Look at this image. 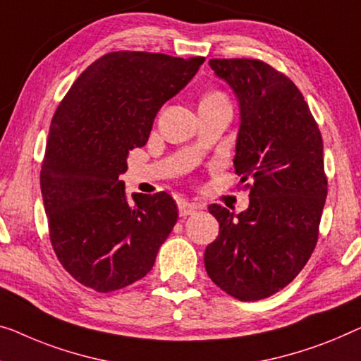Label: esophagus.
<instances>
[{"instance_id":"obj_1","label":"esophagus","mask_w":361,"mask_h":361,"mask_svg":"<svg viewBox=\"0 0 361 361\" xmlns=\"http://www.w3.org/2000/svg\"><path fill=\"white\" fill-rule=\"evenodd\" d=\"M199 209H201V206H199V204H196V202L181 201V202L178 204V211H180V215H181V217H186V215L195 214V212H197V211H199Z\"/></svg>"}]
</instances>
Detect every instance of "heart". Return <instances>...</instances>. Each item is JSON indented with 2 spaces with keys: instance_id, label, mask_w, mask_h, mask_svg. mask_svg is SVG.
<instances>
[{
  "instance_id": "b5f03b06",
  "label": "heart",
  "mask_w": 361,
  "mask_h": 361,
  "mask_svg": "<svg viewBox=\"0 0 361 361\" xmlns=\"http://www.w3.org/2000/svg\"><path fill=\"white\" fill-rule=\"evenodd\" d=\"M209 97H222V95H220V94H209L206 99H209Z\"/></svg>"
}]
</instances>
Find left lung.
Listing matches in <instances>:
<instances>
[{
    "label": "left lung",
    "instance_id": "obj_1",
    "mask_svg": "<svg viewBox=\"0 0 361 361\" xmlns=\"http://www.w3.org/2000/svg\"><path fill=\"white\" fill-rule=\"evenodd\" d=\"M238 100L233 166L251 180L250 206L235 215L211 204L219 236L204 252L207 276L241 301L277 293L298 276L318 241L327 196L322 139L292 80L257 60H211Z\"/></svg>",
    "mask_w": 361,
    "mask_h": 361
}]
</instances>
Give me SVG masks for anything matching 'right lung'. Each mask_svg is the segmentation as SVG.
Instances as JSON below:
<instances>
[{"label":"right lung","mask_w":361,"mask_h":361,"mask_svg":"<svg viewBox=\"0 0 361 361\" xmlns=\"http://www.w3.org/2000/svg\"><path fill=\"white\" fill-rule=\"evenodd\" d=\"M204 58L115 51L76 79L53 116L40 171L50 240L63 267L85 287L113 292L142 279L173 230L166 192H133L129 150L146 146L165 102L195 78Z\"/></svg>","instance_id":"add662e5"}]
</instances>
